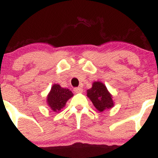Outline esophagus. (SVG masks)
Listing matches in <instances>:
<instances>
[{"instance_id": "obj_1", "label": "esophagus", "mask_w": 158, "mask_h": 158, "mask_svg": "<svg viewBox=\"0 0 158 158\" xmlns=\"http://www.w3.org/2000/svg\"><path fill=\"white\" fill-rule=\"evenodd\" d=\"M74 93H81L83 92V89L81 87H76L74 89Z\"/></svg>"}]
</instances>
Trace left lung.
<instances>
[{
    "instance_id": "8db88e82",
    "label": "left lung",
    "mask_w": 158,
    "mask_h": 158,
    "mask_svg": "<svg viewBox=\"0 0 158 158\" xmlns=\"http://www.w3.org/2000/svg\"><path fill=\"white\" fill-rule=\"evenodd\" d=\"M86 96L100 112L110 109L114 106L112 95L108 90L106 86L100 81L93 83L92 87L86 90Z\"/></svg>"
}]
</instances>
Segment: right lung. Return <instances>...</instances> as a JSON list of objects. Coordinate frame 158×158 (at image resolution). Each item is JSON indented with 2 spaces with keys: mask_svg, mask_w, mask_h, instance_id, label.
Instances as JSON below:
<instances>
[{
  "mask_svg": "<svg viewBox=\"0 0 158 158\" xmlns=\"http://www.w3.org/2000/svg\"><path fill=\"white\" fill-rule=\"evenodd\" d=\"M74 96L68 88L62 87L59 84H54L47 96V106L54 112H59L65 106L66 102Z\"/></svg>",
  "mask_w": 158,
  "mask_h": 158,
  "instance_id": "add662e5",
  "label": "right lung"
}]
</instances>
